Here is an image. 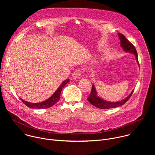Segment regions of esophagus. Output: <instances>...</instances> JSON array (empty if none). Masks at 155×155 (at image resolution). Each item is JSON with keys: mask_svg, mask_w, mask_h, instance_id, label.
<instances>
[{"mask_svg": "<svg viewBox=\"0 0 155 155\" xmlns=\"http://www.w3.org/2000/svg\"><path fill=\"white\" fill-rule=\"evenodd\" d=\"M81 74V69H78L75 70V71L73 74L74 79H77V78H80Z\"/></svg>", "mask_w": 155, "mask_h": 155, "instance_id": "1", "label": "esophagus"}]
</instances>
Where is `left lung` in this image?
<instances>
[{
  "instance_id": "obj_1",
  "label": "left lung",
  "mask_w": 155,
  "mask_h": 155,
  "mask_svg": "<svg viewBox=\"0 0 155 155\" xmlns=\"http://www.w3.org/2000/svg\"><path fill=\"white\" fill-rule=\"evenodd\" d=\"M119 38L120 39V45L123 49L124 51L126 52H129L132 54H134L136 56V61L139 64V61H138V56L137 53L136 51V49L135 47L132 45V44L125 37L124 35L122 34L118 33ZM134 92V90L131 91V93L129 94V95L124 99L118 101V102H108L102 99H101L99 96H97V91L96 90L95 86L94 84L92 85L91 88V92L90 95V96L87 97V101H89L91 104L95 106L96 107H97L99 108L102 109H108V108H115L120 106H121L124 105L130 97L132 93Z\"/></svg>"
}]
</instances>
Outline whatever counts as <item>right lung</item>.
<instances>
[{"mask_svg": "<svg viewBox=\"0 0 155 155\" xmlns=\"http://www.w3.org/2000/svg\"><path fill=\"white\" fill-rule=\"evenodd\" d=\"M69 82V78L67 79V80H65V81H64L62 83V84L59 86V87L58 88V90L54 93V94L49 99H48L47 100L43 101V102H39V103H31V102L25 101L22 99H21V100L23 101V102L26 106H28V107H29L31 108L42 109V108H50V107H52L53 105H54L59 100L60 94H61V93L62 91V90L63 89V87L65 86V85Z\"/></svg>", "mask_w": 155, "mask_h": 155, "instance_id": "1", "label": "right lung"}]
</instances>
